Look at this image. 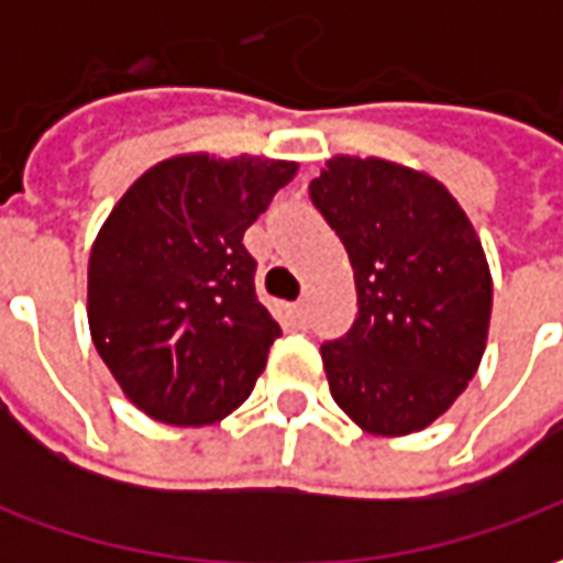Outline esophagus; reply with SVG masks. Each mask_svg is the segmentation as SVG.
Returning <instances> with one entry per match:
<instances>
[{
	"mask_svg": "<svg viewBox=\"0 0 563 563\" xmlns=\"http://www.w3.org/2000/svg\"><path fill=\"white\" fill-rule=\"evenodd\" d=\"M289 319H292L298 329H305V325H307V305H301V301H298V305H289Z\"/></svg>",
	"mask_w": 563,
	"mask_h": 563,
	"instance_id": "esophagus-1",
	"label": "esophagus"
}]
</instances>
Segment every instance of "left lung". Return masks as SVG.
<instances>
[{
	"label": "left lung",
	"instance_id": "obj_1",
	"mask_svg": "<svg viewBox=\"0 0 563 563\" xmlns=\"http://www.w3.org/2000/svg\"><path fill=\"white\" fill-rule=\"evenodd\" d=\"M310 198L346 246L358 298L346 338L322 343L331 398L367 434L422 431L483 362V241L437 177L379 156H331Z\"/></svg>",
	"mask_w": 563,
	"mask_h": 563
}]
</instances>
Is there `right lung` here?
Segmentation results:
<instances>
[{
	"label": "right lung",
	"mask_w": 563,
	"mask_h": 563,
	"mask_svg": "<svg viewBox=\"0 0 563 563\" xmlns=\"http://www.w3.org/2000/svg\"><path fill=\"white\" fill-rule=\"evenodd\" d=\"M295 174L289 159L177 153L102 222L87 265L90 338L150 419L198 428L250 398L280 325L256 298L244 232Z\"/></svg>",
	"instance_id": "add662e5"
}]
</instances>
